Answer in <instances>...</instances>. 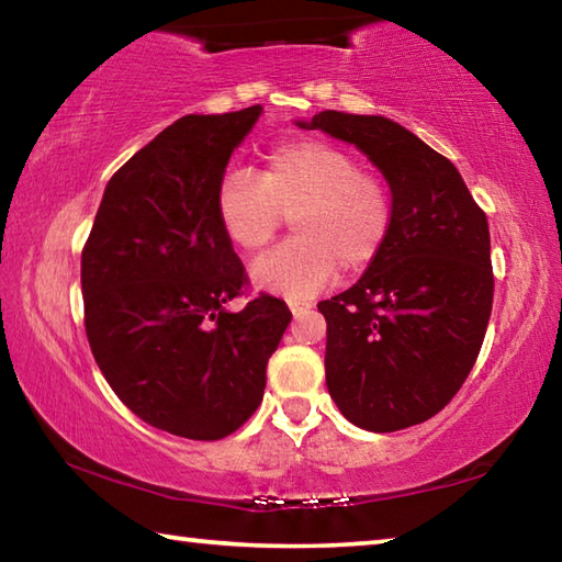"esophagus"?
I'll list each match as a JSON object with an SVG mask.
<instances>
[{
	"instance_id": "1",
	"label": "esophagus",
	"mask_w": 562,
	"mask_h": 562,
	"mask_svg": "<svg viewBox=\"0 0 562 562\" xmlns=\"http://www.w3.org/2000/svg\"><path fill=\"white\" fill-rule=\"evenodd\" d=\"M290 310L294 319H302L312 310V302H290Z\"/></svg>"
}]
</instances>
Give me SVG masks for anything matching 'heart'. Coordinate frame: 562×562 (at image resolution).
I'll list each match as a JSON object with an SVG mask.
<instances>
[{
  "mask_svg": "<svg viewBox=\"0 0 562 562\" xmlns=\"http://www.w3.org/2000/svg\"><path fill=\"white\" fill-rule=\"evenodd\" d=\"M292 215L290 243L252 265L258 290L307 300L337 270L361 272L382 255L394 227V198L359 158L327 140L302 138L270 150L260 178L233 170L217 188V221L227 240L260 252Z\"/></svg>",
  "mask_w": 562,
  "mask_h": 562,
  "instance_id": "obj_1",
  "label": "heart"
}]
</instances>
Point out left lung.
Here are the masks:
<instances>
[{"label": "left lung", "mask_w": 562, "mask_h": 562, "mask_svg": "<svg viewBox=\"0 0 562 562\" xmlns=\"http://www.w3.org/2000/svg\"><path fill=\"white\" fill-rule=\"evenodd\" d=\"M319 128L382 170L394 227L357 284L319 302L329 396L359 429L422 424L451 402L475 364L493 304L486 213L449 158L384 116L322 111Z\"/></svg>", "instance_id": "left-lung-1"}]
</instances>
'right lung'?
<instances>
[{
	"label": "right lung",
	"instance_id": "add662e5",
	"mask_svg": "<svg viewBox=\"0 0 562 562\" xmlns=\"http://www.w3.org/2000/svg\"><path fill=\"white\" fill-rule=\"evenodd\" d=\"M260 113H190L160 131L109 180L81 252L101 374L138 418L193 441L223 439L252 416L292 319L270 294L225 307L245 268L217 221V188Z\"/></svg>",
	"mask_w": 562,
	"mask_h": 562
}]
</instances>
